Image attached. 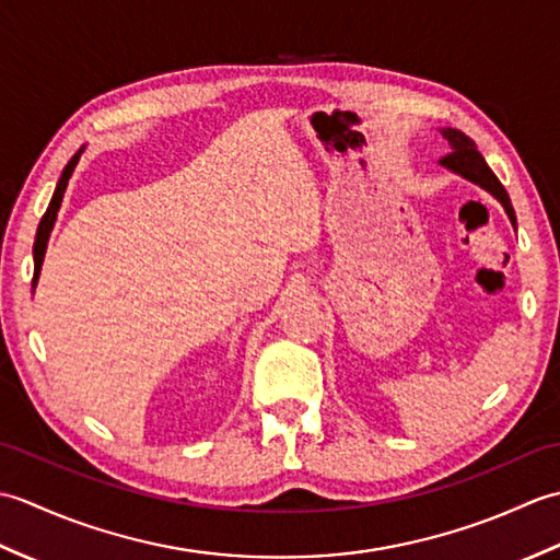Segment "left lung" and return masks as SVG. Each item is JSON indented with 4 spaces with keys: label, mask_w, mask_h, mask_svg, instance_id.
<instances>
[{
    "label": "left lung",
    "mask_w": 560,
    "mask_h": 560,
    "mask_svg": "<svg viewBox=\"0 0 560 560\" xmlns=\"http://www.w3.org/2000/svg\"><path fill=\"white\" fill-rule=\"evenodd\" d=\"M443 137L447 139L450 153H447L445 159H440V163H443L445 168L459 173L462 177H467V180L481 185L483 189H489V192L498 201H501L505 213L510 217V221H513V225H515L517 223L515 221V209H513V205H510V197L505 192V187L493 175V171L489 168V165H486V161H483V156L479 153L477 144H474V141L467 135L459 132V129H450L447 127V129H443Z\"/></svg>",
    "instance_id": "obj_1"
}]
</instances>
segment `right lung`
I'll return each instance as SVG.
<instances>
[{
  "mask_svg": "<svg viewBox=\"0 0 560 560\" xmlns=\"http://www.w3.org/2000/svg\"><path fill=\"white\" fill-rule=\"evenodd\" d=\"M79 156H81V151H79V153H74V156H71V161L65 165L62 177H59V183H57V187H55V195H52V199H50V207H47L45 217L40 219L38 235H35V245H33V259H35V269H33V287H35V281H38V277H40V267H43V257H45V247H47V237H50V231H52V225H55L59 205H62V197H65L67 183H69L71 173H74V168H77Z\"/></svg>",
  "mask_w": 560,
  "mask_h": 560,
  "instance_id": "right-lung-1",
  "label": "right lung"
}]
</instances>
